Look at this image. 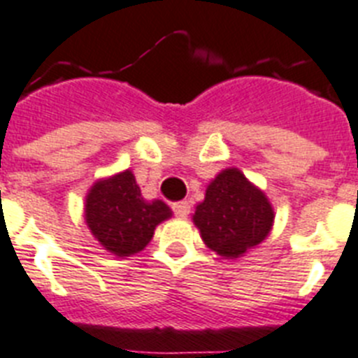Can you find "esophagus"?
<instances>
[{
  "label": "esophagus",
  "mask_w": 358,
  "mask_h": 358,
  "mask_svg": "<svg viewBox=\"0 0 358 358\" xmlns=\"http://www.w3.org/2000/svg\"><path fill=\"white\" fill-rule=\"evenodd\" d=\"M173 211H174V215H176V217H187L189 211H191V204H189L187 200H182V202H174Z\"/></svg>",
  "instance_id": "esophagus-1"
}]
</instances>
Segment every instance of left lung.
<instances>
[{
	"label": "left lung",
	"mask_w": 358,
	"mask_h": 358,
	"mask_svg": "<svg viewBox=\"0 0 358 358\" xmlns=\"http://www.w3.org/2000/svg\"><path fill=\"white\" fill-rule=\"evenodd\" d=\"M193 222L213 252L222 257H239L268 235L274 209L241 171L226 169L208 185Z\"/></svg>",
	"instance_id": "1"
}]
</instances>
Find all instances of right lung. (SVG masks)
<instances>
[{
	"label": "right lung",
	"mask_w": 358,
	"mask_h": 358,
	"mask_svg": "<svg viewBox=\"0 0 358 358\" xmlns=\"http://www.w3.org/2000/svg\"><path fill=\"white\" fill-rule=\"evenodd\" d=\"M169 217L171 209L162 200H143L130 171L97 182L86 199L88 228L104 250L119 257L141 252L156 226Z\"/></svg>",
	"instance_id": "right-lung-1"
}]
</instances>
